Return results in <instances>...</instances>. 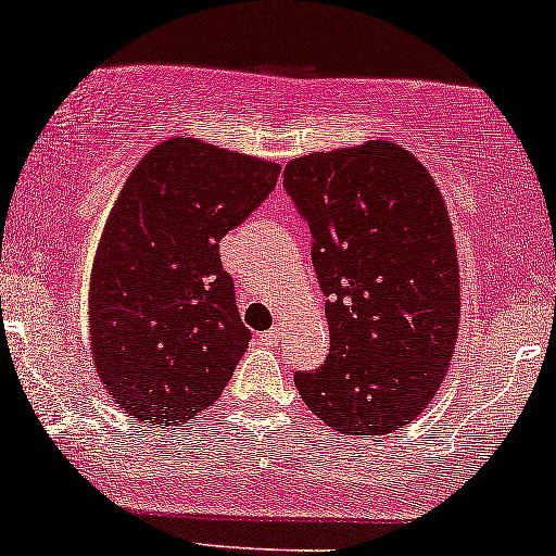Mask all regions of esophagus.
I'll return each mask as SVG.
<instances>
[{"mask_svg":"<svg viewBox=\"0 0 556 556\" xmlns=\"http://www.w3.org/2000/svg\"><path fill=\"white\" fill-rule=\"evenodd\" d=\"M279 339H282L279 328H269V330H264V333H262V341L269 343V346H274V343H279Z\"/></svg>","mask_w":556,"mask_h":556,"instance_id":"esophagus-1","label":"esophagus"}]
</instances>
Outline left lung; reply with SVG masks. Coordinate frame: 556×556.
Here are the masks:
<instances>
[{
  "mask_svg": "<svg viewBox=\"0 0 556 556\" xmlns=\"http://www.w3.org/2000/svg\"><path fill=\"white\" fill-rule=\"evenodd\" d=\"M285 189L313 236L330 351L298 371L323 424L382 435L441 388L459 333V264L446 205L426 166L392 140L311 153Z\"/></svg>",
  "mask_w": 556,
  "mask_h": 556,
  "instance_id": "1",
  "label": "left lung"
}]
</instances>
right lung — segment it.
<instances>
[{
  "label": "right lung",
  "mask_w": 556,
  "mask_h": 556,
  "mask_svg": "<svg viewBox=\"0 0 556 556\" xmlns=\"http://www.w3.org/2000/svg\"><path fill=\"white\" fill-rule=\"evenodd\" d=\"M279 172L194 138H168L132 168L89 282L91 356L128 416L185 424L233 377L251 330L217 243L269 197Z\"/></svg>",
  "instance_id": "1"
}]
</instances>
